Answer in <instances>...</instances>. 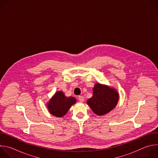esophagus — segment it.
Masks as SVG:
<instances>
[{"mask_svg":"<svg viewBox=\"0 0 158 158\" xmlns=\"http://www.w3.org/2000/svg\"><path fill=\"white\" fill-rule=\"evenodd\" d=\"M78 99H79V101H80V102H84V98L83 97V96H79V97H78Z\"/></svg>","mask_w":158,"mask_h":158,"instance_id":"obj_1","label":"esophagus"}]
</instances>
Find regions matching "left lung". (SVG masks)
Returning <instances> with one entry per match:
<instances>
[{"mask_svg": "<svg viewBox=\"0 0 158 158\" xmlns=\"http://www.w3.org/2000/svg\"><path fill=\"white\" fill-rule=\"evenodd\" d=\"M93 97L86 102L98 116L107 114L118 104L119 93L114 87L97 82L93 88Z\"/></svg>", "mask_w": 158, "mask_h": 158, "instance_id": "8db88e82", "label": "left lung"}]
</instances>
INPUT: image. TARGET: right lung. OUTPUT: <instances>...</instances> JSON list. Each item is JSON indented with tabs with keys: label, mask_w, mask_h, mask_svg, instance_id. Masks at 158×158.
Wrapping results in <instances>:
<instances>
[{
	"label": "right lung",
	"mask_w": 158,
	"mask_h": 158,
	"mask_svg": "<svg viewBox=\"0 0 158 158\" xmlns=\"http://www.w3.org/2000/svg\"><path fill=\"white\" fill-rule=\"evenodd\" d=\"M76 102V98L72 96L67 97L62 91H59L56 92L46 105L49 112L52 115L62 118L66 114L71 107Z\"/></svg>",
	"instance_id": "obj_1"
}]
</instances>
